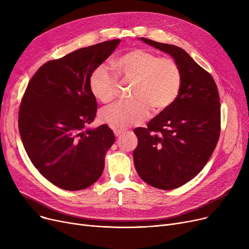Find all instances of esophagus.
<instances>
[{
  "label": "esophagus",
  "mask_w": 249,
  "mask_h": 249,
  "mask_svg": "<svg viewBox=\"0 0 249 249\" xmlns=\"http://www.w3.org/2000/svg\"><path fill=\"white\" fill-rule=\"evenodd\" d=\"M113 130H114L115 136H120V135H122L123 133L126 132V130L124 128H120V127H114Z\"/></svg>",
  "instance_id": "obj_1"
}]
</instances>
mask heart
Here are the masks:
<instances>
[{
  "label": "heart",
  "instance_id": "1",
  "mask_svg": "<svg viewBox=\"0 0 249 249\" xmlns=\"http://www.w3.org/2000/svg\"><path fill=\"white\" fill-rule=\"evenodd\" d=\"M112 64L118 77L133 82L131 101L116 102L101 111V120L112 127L140 124L151 110L162 112L178 97L181 71L171 57H160L147 49L134 48L116 57ZM117 76L106 65H99L89 76L91 94L102 103L111 102L118 87Z\"/></svg>",
  "mask_w": 249,
  "mask_h": 249
}]
</instances>
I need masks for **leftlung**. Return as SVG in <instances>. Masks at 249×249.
Masks as SVG:
<instances>
[{"instance_id":"obj_1","label":"left lung","mask_w":249,"mask_h":249,"mask_svg":"<svg viewBox=\"0 0 249 249\" xmlns=\"http://www.w3.org/2000/svg\"><path fill=\"white\" fill-rule=\"evenodd\" d=\"M141 40L171 54L181 71L178 97L146 128H136L133 152L136 172L146 184L174 190L197 176L217 145L221 130L220 100L216 83L180 47Z\"/></svg>"}]
</instances>
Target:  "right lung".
Wrapping results in <instances>:
<instances>
[{"label":"right lung","instance_id":"1","mask_svg":"<svg viewBox=\"0 0 249 249\" xmlns=\"http://www.w3.org/2000/svg\"><path fill=\"white\" fill-rule=\"evenodd\" d=\"M119 43L104 41L45 62L22 97L18 125L24 148L39 173L60 189L84 190L103 174L115 136L106 124L85 129L98 108L89 81Z\"/></svg>","mask_w":249,"mask_h":249}]
</instances>
